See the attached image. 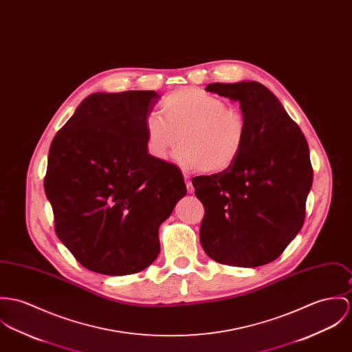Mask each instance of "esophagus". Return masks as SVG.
I'll return each mask as SVG.
<instances>
[{
  "mask_svg": "<svg viewBox=\"0 0 352 352\" xmlns=\"http://www.w3.org/2000/svg\"><path fill=\"white\" fill-rule=\"evenodd\" d=\"M184 180H186V186H187V191H188V193H193L195 188H193L191 180H190V177H188L187 175H184Z\"/></svg>",
  "mask_w": 352,
  "mask_h": 352,
  "instance_id": "esophagus-1",
  "label": "esophagus"
}]
</instances>
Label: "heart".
<instances>
[{
  "label": "heart",
  "instance_id": "heart-1",
  "mask_svg": "<svg viewBox=\"0 0 352 352\" xmlns=\"http://www.w3.org/2000/svg\"><path fill=\"white\" fill-rule=\"evenodd\" d=\"M160 116L145 120L148 153L164 160L180 144L176 161L186 170L221 175L232 168L248 140L245 114L219 96L199 87H183L164 96Z\"/></svg>",
  "mask_w": 352,
  "mask_h": 352
}]
</instances>
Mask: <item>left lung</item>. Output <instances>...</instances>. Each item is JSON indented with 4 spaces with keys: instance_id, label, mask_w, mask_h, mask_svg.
Segmentation results:
<instances>
[{
    "instance_id": "obj_1",
    "label": "left lung",
    "mask_w": 352,
    "mask_h": 352,
    "mask_svg": "<svg viewBox=\"0 0 352 352\" xmlns=\"http://www.w3.org/2000/svg\"><path fill=\"white\" fill-rule=\"evenodd\" d=\"M206 90L239 102L248 140L231 169L192 179L204 206L200 243L223 265H266L283 254L305 221L314 180L308 142L263 85L211 83Z\"/></svg>"
}]
</instances>
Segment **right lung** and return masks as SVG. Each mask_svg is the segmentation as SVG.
Returning <instances> with one entry per match:
<instances>
[{"mask_svg": "<svg viewBox=\"0 0 352 352\" xmlns=\"http://www.w3.org/2000/svg\"><path fill=\"white\" fill-rule=\"evenodd\" d=\"M155 91L87 96L50 148L45 195L55 231L86 269L144 270L160 253L159 227L187 187L180 169L152 157L145 120Z\"/></svg>", "mask_w": 352, "mask_h": 352, "instance_id": "add662e5", "label": "right lung"}]
</instances>
